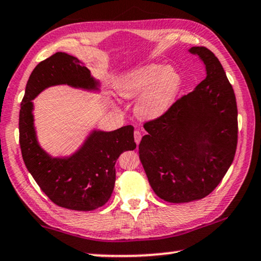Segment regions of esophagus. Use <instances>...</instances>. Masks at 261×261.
Segmentation results:
<instances>
[{
	"instance_id": "34e87169",
	"label": "esophagus",
	"mask_w": 261,
	"mask_h": 261,
	"mask_svg": "<svg viewBox=\"0 0 261 261\" xmlns=\"http://www.w3.org/2000/svg\"><path fill=\"white\" fill-rule=\"evenodd\" d=\"M134 136H135V142H136V144H137V145H138V144L140 143V140H142V134H140V131L136 130Z\"/></svg>"
}]
</instances>
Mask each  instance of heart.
<instances>
[{"label": "heart", "instance_id": "1", "mask_svg": "<svg viewBox=\"0 0 261 261\" xmlns=\"http://www.w3.org/2000/svg\"><path fill=\"white\" fill-rule=\"evenodd\" d=\"M182 75L173 66L147 64L124 73L117 79L115 90L125 100L137 96L135 113L151 121L166 114L174 105L182 87Z\"/></svg>", "mask_w": 261, "mask_h": 261}]
</instances>
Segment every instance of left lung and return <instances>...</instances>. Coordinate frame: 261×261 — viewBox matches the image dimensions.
<instances>
[{"instance_id":"left-lung-1","label":"left lung","mask_w":261,"mask_h":261,"mask_svg":"<svg viewBox=\"0 0 261 261\" xmlns=\"http://www.w3.org/2000/svg\"><path fill=\"white\" fill-rule=\"evenodd\" d=\"M189 53L206 76L166 114L144 124L139 158L156 196L185 203L209 195L232 164L237 147V102L220 60L206 47Z\"/></svg>"}]
</instances>
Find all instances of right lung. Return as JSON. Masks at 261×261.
Returning <instances> with one entry per match:
<instances>
[{
    "label": "right lung",
    "mask_w": 261,
    "mask_h": 261,
    "mask_svg": "<svg viewBox=\"0 0 261 261\" xmlns=\"http://www.w3.org/2000/svg\"><path fill=\"white\" fill-rule=\"evenodd\" d=\"M59 85L100 92V81L77 58L57 52L41 61L29 77L20 103V151L28 171L53 203L90 212L105 205L113 194L116 161L124 151L136 148L134 126L114 131L94 129L71 155H49L37 139L32 100L48 87Z\"/></svg>",
    "instance_id": "obj_1"
}]
</instances>
